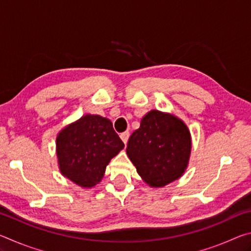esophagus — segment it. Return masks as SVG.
<instances>
[{
    "label": "esophagus",
    "instance_id": "esophagus-1",
    "mask_svg": "<svg viewBox=\"0 0 251 251\" xmlns=\"http://www.w3.org/2000/svg\"><path fill=\"white\" fill-rule=\"evenodd\" d=\"M120 137H121V139L123 141V143L125 144H127V141H128V137H129V133L128 131H125V133H122L121 135H120Z\"/></svg>",
    "mask_w": 251,
    "mask_h": 251
}]
</instances>
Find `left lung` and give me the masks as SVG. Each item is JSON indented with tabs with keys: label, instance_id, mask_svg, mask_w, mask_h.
Listing matches in <instances>:
<instances>
[{
	"label": "left lung",
	"instance_id": "1",
	"mask_svg": "<svg viewBox=\"0 0 251 251\" xmlns=\"http://www.w3.org/2000/svg\"><path fill=\"white\" fill-rule=\"evenodd\" d=\"M192 152L188 127L171 113L151 109L130 135L126 154L138 175L152 188H159L184 175Z\"/></svg>",
	"mask_w": 251,
	"mask_h": 251
}]
</instances>
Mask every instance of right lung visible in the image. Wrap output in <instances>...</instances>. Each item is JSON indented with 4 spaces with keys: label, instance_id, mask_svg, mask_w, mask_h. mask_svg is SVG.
I'll use <instances>...</instances> for the list:
<instances>
[{
    "label": "right lung",
    "instance_id": "right-lung-1",
    "mask_svg": "<svg viewBox=\"0 0 251 251\" xmlns=\"http://www.w3.org/2000/svg\"><path fill=\"white\" fill-rule=\"evenodd\" d=\"M124 143L108 118L86 114L59 130L56 136L58 169L82 188H92L103 179L110 159Z\"/></svg>",
    "mask_w": 251,
    "mask_h": 251
}]
</instances>
